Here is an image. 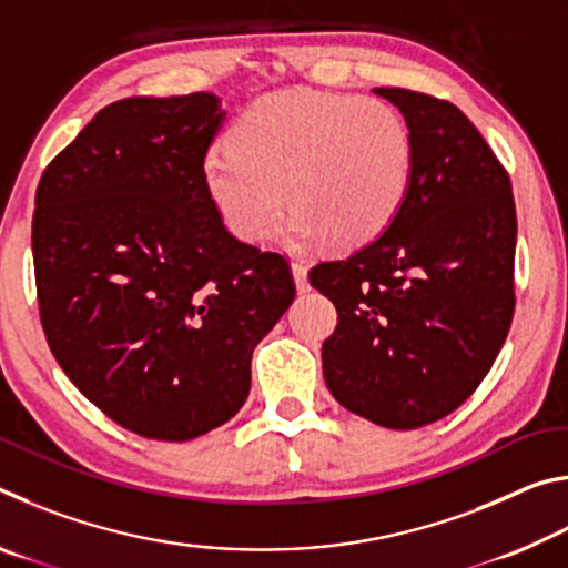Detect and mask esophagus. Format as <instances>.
Wrapping results in <instances>:
<instances>
[{
    "instance_id": "obj_1",
    "label": "esophagus",
    "mask_w": 568,
    "mask_h": 568,
    "mask_svg": "<svg viewBox=\"0 0 568 568\" xmlns=\"http://www.w3.org/2000/svg\"><path fill=\"white\" fill-rule=\"evenodd\" d=\"M291 271H293L295 287H297V291H301V293H305L307 287H311V283H307V267H305V263L293 261V263H291Z\"/></svg>"
}]
</instances>
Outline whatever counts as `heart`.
<instances>
[{"label": "heart", "mask_w": 568, "mask_h": 568, "mask_svg": "<svg viewBox=\"0 0 568 568\" xmlns=\"http://www.w3.org/2000/svg\"><path fill=\"white\" fill-rule=\"evenodd\" d=\"M230 142L205 152L203 180L225 225L250 243L273 233L287 200V245L361 247L386 233L413 185V132L383 100L275 92L240 114Z\"/></svg>", "instance_id": "obj_1"}]
</instances>
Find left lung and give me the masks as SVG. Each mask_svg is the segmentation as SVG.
<instances>
[{"label": "left lung", "mask_w": 568, "mask_h": 568, "mask_svg": "<svg viewBox=\"0 0 568 568\" xmlns=\"http://www.w3.org/2000/svg\"><path fill=\"white\" fill-rule=\"evenodd\" d=\"M373 92L413 132V185L386 233L307 277L338 311L323 343L333 398L410 430L456 410L501 351L516 305V205L508 172L456 104Z\"/></svg>", "instance_id": "8db88e82"}]
</instances>
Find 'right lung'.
Returning a JSON list of instances; mask_svg holds the SVG:
<instances>
[{
	"mask_svg": "<svg viewBox=\"0 0 568 568\" xmlns=\"http://www.w3.org/2000/svg\"><path fill=\"white\" fill-rule=\"evenodd\" d=\"M210 92L112 102L47 165L32 255L42 328L80 393L132 434L190 440L250 393L295 297L285 257L223 225L203 160Z\"/></svg>",
	"mask_w": 568,
	"mask_h": 568,
	"instance_id": "right-lung-1",
	"label": "right lung"
}]
</instances>
